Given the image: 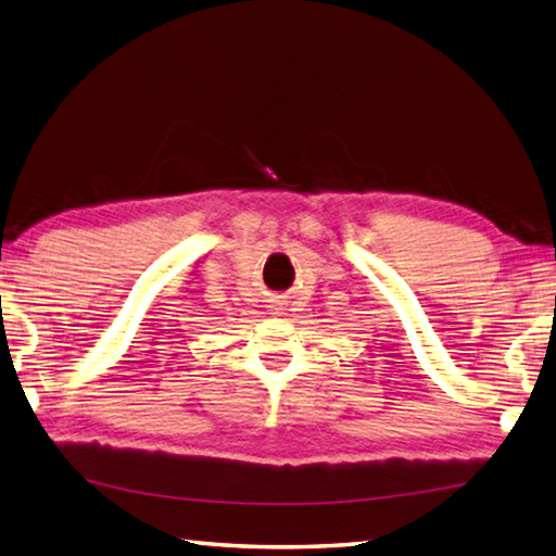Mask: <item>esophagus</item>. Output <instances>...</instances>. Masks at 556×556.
Masks as SVG:
<instances>
[{"instance_id":"34e87169","label":"esophagus","mask_w":556,"mask_h":556,"mask_svg":"<svg viewBox=\"0 0 556 556\" xmlns=\"http://www.w3.org/2000/svg\"><path fill=\"white\" fill-rule=\"evenodd\" d=\"M270 309H274V314H282V307H280V304H274V307H270Z\"/></svg>"}]
</instances>
